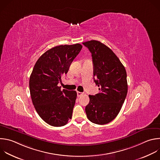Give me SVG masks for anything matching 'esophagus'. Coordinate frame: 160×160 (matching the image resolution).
I'll use <instances>...</instances> for the list:
<instances>
[{"mask_svg": "<svg viewBox=\"0 0 160 160\" xmlns=\"http://www.w3.org/2000/svg\"><path fill=\"white\" fill-rule=\"evenodd\" d=\"M83 94V93H82V92H77V96H78V97H80V96H82Z\"/></svg>", "mask_w": 160, "mask_h": 160, "instance_id": "34e87169", "label": "esophagus"}]
</instances>
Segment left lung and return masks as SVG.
I'll return each instance as SVG.
<instances>
[{
  "mask_svg": "<svg viewBox=\"0 0 160 160\" xmlns=\"http://www.w3.org/2000/svg\"><path fill=\"white\" fill-rule=\"evenodd\" d=\"M82 43L92 53L93 80L100 90L89 95L85 112L92 122L108 124L118 115L126 97V71L115 53L104 44L95 40Z\"/></svg>",
  "mask_w": 160,
  "mask_h": 160,
  "instance_id": "1",
  "label": "left lung"
}]
</instances>
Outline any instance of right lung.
<instances>
[{"instance_id":"right-lung-1","label":"right lung","mask_w":160,"mask_h":160,"mask_svg":"<svg viewBox=\"0 0 160 160\" xmlns=\"http://www.w3.org/2000/svg\"><path fill=\"white\" fill-rule=\"evenodd\" d=\"M82 48L77 43L49 49L39 58L31 74L29 90L32 103L40 118L50 126H65L72 118L77 92L62 90L58 84Z\"/></svg>"}]
</instances>
